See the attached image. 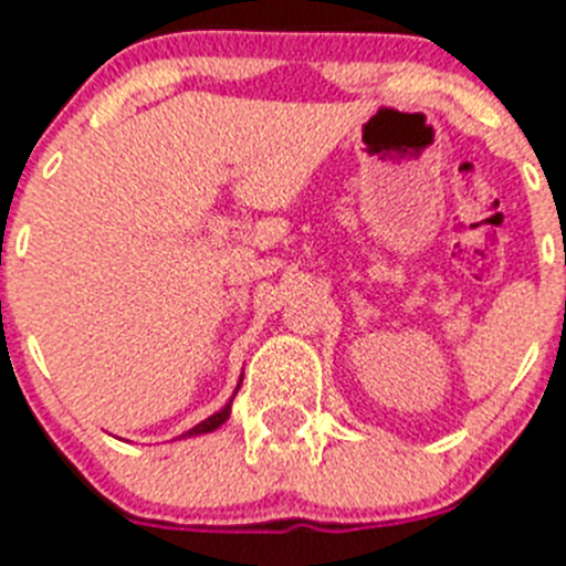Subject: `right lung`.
Segmentation results:
<instances>
[{
  "label": "right lung",
  "instance_id": "add662e5",
  "mask_svg": "<svg viewBox=\"0 0 566 566\" xmlns=\"http://www.w3.org/2000/svg\"><path fill=\"white\" fill-rule=\"evenodd\" d=\"M238 388H240V385H238ZM234 394H238V391H234ZM229 413H232V399H229V402L223 405L221 411H218V413H212V417H209V419H203L201 424H195L192 431H187V433H184L181 439H187V437H201V433H212L214 428H221V424L227 422V419H229Z\"/></svg>",
  "mask_w": 566,
  "mask_h": 566
}]
</instances>
